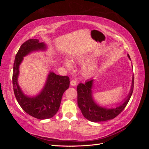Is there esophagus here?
Here are the masks:
<instances>
[{"mask_svg": "<svg viewBox=\"0 0 149 149\" xmlns=\"http://www.w3.org/2000/svg\"><path fill=\"white\" fill-rule=\"evenodd\" d=\"M70 84L72 86L76 85V80H71L70 81Z\"/></svg>", "mask_w": 149, "mask_h": 149, "instance_id": "esophagus-1", "label": "esophagus"}]
</instances>
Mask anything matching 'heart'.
<instances>
[{"instance_id": "heart-1", "label": "heart", "mask_w": 149, "mask_h": 149, "mask_svg": "<svg viewBox=\"0 0 149 149\" xmlns=\"http://www.w3.org/2000/svg\"><path fill=\"white\" fill-rule=\"evenodd\" d=\"M90 59H91V58L89 56H79L77 58V61L79 63H84L89 61ZM65 65L68 68H71V63L70 61L69 60H66L65 61ZM95 68L96 66L94 65L89 64L85 65L83 68V74L86 77H88L94 73L95 71Z\"/></svg>"}]
</instances>
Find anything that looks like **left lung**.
<instances>
[{
  "instance_id": "8db88e82",
  "label": "left lung",
  "mask_w": 149,
  "mask_h": 149,
  "mask_svg": "<svg viewBox=\"0 0 149 149\" xmlns=\"http://www.w3.org/2000/svg\"><path fill=\"white\" fill-rule=\"evenodd\" d=\"M129 59L130 56L127 55ZM94 79H91L85 82L79 83L77 86L78 105L84 118L89 121L94 123L106 121L115 118L123 111L129 102L134 89V78L132 77L131 88L128 96L124 100L123 104L116 108L107 109L101 107L94 102L92 94V86Z\"/></svg>"
}]
</instances>
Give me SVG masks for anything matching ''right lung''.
Here are the masks:
<instances>
[{
	"label": "right lung",
	"instance_id": "1",
	"mask_svg": "<svg viewBox=\"0 0 149 149\" xmlns=\"http://www.w3.org/2000/svg\"><path fill=\"white\" fill-rule=\"evenodd\" d=\"M46 45L38 39H30L20 46L13 63L12 83L15 96L19 105L28 114L38 119H47L55 116L60 108L62 96L70 86V78L50 71L42 91L35 97L24 94L18 83L19 66L24 57L29 53L45 50Z\"/></svg>",
	"mask_w": 149,
	"mask_h": 149
}]
</instances>
